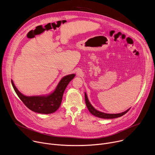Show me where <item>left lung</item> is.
Returning <instances> with one entry per match:
<instances>
[{
  "instance_id": "obj_1",
  "label": "left lung",
  "mask_w": 155,
  "mask_h": 155,
  "mask_svg": "<svg viewBox=\"0 0 155 155\" xmlns=\"http://www.w3.org/2000/svg\"><path fill=\"white\" fill-rule=\"evenodd\" d=\"M84 99H85V103H86V107L88 109V110H89L90 112L97 117H99V118H104V119H113V118H118V117H120L123 115H124V114H126L129 110V109L127 110L126 111L124 112H122V113H120V114H105V113H103V112H99L98 111V110H96L93 106L92 105L90 104V102H89V100H88L87 99V95L86 94V93H84Z\"/></svg>"
}]
</instances>
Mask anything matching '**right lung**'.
I'll return each mask as SVG.
<instances>
[{
	"mask_svg": "<svg viewBox=\"0 0 155 155\" xmlns=\"http://www.w3.org/2000/svg\"><path fill=\"white\" fill-rule=\"evenodd\" d=\"M75 75V74H71L64 77L54 92L48 96H26L18 90L12 80V84L19 98L29 109L34 112L49 114L56 112L60 107L65 88Z\"/></svg>",
	"mask_w": 155,
	"mask_h": 155,
	"instance_id": "1",
	"label": "right lung"
}]
</instances>
